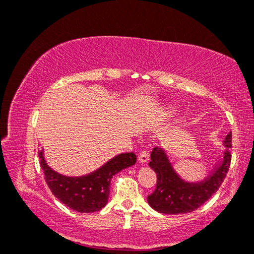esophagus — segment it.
<instances>
[{
  "mask_svg": "<svg viewBox=\"0 0 254 254\" xmlns=\"http://www.w3.org/2000/svg\"><path fill=\"white\" fill-rule=\"evenodd\" d=\"M138 160H139V162H141V163H147L149 160V151L147 149H142L139 153Z\"/></svg>",
  "mask_w": 254,
  "mask_h": 254,
  "instance_id": "obj_1",
  "label": "esophagus"
}]
</instances>
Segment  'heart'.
<instances>
[{"instance_id": "1", "label": "heart", "mask_w": 254, "mask_h": 254, "mask_svg": "<svg viewBox=\"0 0 254 254\" xmlns=\"http://www.w3.org/2000/svg\"><path fill=\"white\" fill-rule=\"evenodd\" d=\"M169 114H171V111H170V112H169Z\"/></svg>"}]
</instances>
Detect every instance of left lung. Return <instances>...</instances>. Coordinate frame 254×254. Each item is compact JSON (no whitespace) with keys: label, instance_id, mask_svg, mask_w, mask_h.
Masks as SVG:
<instances>
[{"label":"left lung","instance_id":"1","mask_svg":"<svg viewBox=\"0 0 254 254\" xmlns=\"http://www.w3.org/2000/svg\"><path fill=\"white\" fill-rule=\"evenodd\" d=\"M224 146L226 150L222 163L200 183L184 181L175 172L164 151L155 147L150 154L149 166L156 172L157 184L147 197L149 205L164 214L189 213L198 209L224 183L232 161V132L226 137Z\"/></svg>","mask_w":254,"mask_h":254}]
</instances>
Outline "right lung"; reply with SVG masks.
Segmentation results:
<instances>
[{
	"mask_svg": "<svg viewBox=\"0 0 254 254\" xmlns=\"http://www.w3.org/2000/svg\"><path fill=\"white\" fill-rule=\"evenodd\" d=\"M39 155L44 179L52 194L65 205L81 213H91L103 209L108 202L113 176L137 162L134 153L120 154L97 171L84 177L73 178L59 175L49 168L42 150Z\"/></svg>",
	"mask_w": 254,
	"mask_h": 254,
	"instance_id": "obj_1",
	"label": "right lung"
}]
</instances>
